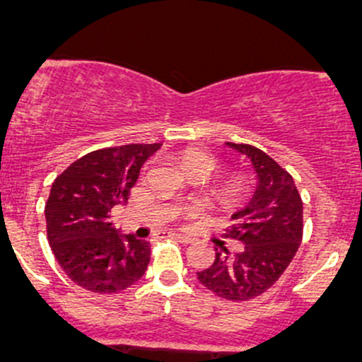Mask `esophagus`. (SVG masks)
<instances>
[{"label": "esophagus", "mask_w": 362, "mask_h": 362, "mask_svg": "<svg viewBox=\"0 0 362 362\" xmlns=\"http://www.w3.org/2000/svg\"><path fill=\"white\" fill-rule=\"evenodd\" d=\"M162 235L163 238H170V239H176V241H180V243H192V238H189V235H182V234H177V232H173V230H169V232H162Z\"/></svg>", "instance_id": "obj_1"}]
</instances>
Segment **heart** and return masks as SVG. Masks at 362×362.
Listing matches in <instances>:
<instances>
[{"instance_id":"heart-1","label":"heart","mask_w":362,"mask_h":362,"mask_svg":"<svg viewBox=\"0 0 362 362\" xmlns=\"http://www.w3.org/2000/svg\"><path fill=\"white\" fill-rule=\"evenodd\" d=\"M180 163L186 173H193V170H206L207 174L214 169L216 160L209 155V153L202 151L199 148H188L180 153ZM246 182L241 176H227L225 180L220 181L218 185V195L221 200L232 204L239 202L245 197Z\"/></svg>"}]
</instances>
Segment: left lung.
Masks as SVG:
<instances>
[{"mask_svg":"<svg viewBox=\"0 0 362 362\" xmlns=\"http://www.w3.org/2000/svg\"><path fill=\"white\" fill-rule=\"evenodd\" d=\"M246 155L257 174V188L245 209L232 214L225 238L243 243V252L216 248L213 266L197 273L218 298L248 301L284 274L303 239V200L291 174L269 155L250 144L227 142Z\"/></svg>","mask_w":362,"mask_h":362,"instance_id":"left-lung-1","label":"left lung"}]
</instances>
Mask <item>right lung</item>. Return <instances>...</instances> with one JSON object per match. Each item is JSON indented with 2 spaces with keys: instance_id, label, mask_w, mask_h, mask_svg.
<instances>
[{
  "instance_id": "1",
  "label": "right lung",
  "mask_w": 362,
  "mask_h": 362,
  "mask_svg": "<svg viewBox=\"0 0 362 362\" xmlns=\"http://www.w3.org/2000/svg\"><path fill=\"white\" fill-rule=\"evenodd\" d=\"M160 144L98 149L75 160L52 182L45 221L52 253L74 284L96 294L124 291L142 278L151 248L119 234L110 209L127 202L141 167Z\"/></svg>"
}]
</instances>
